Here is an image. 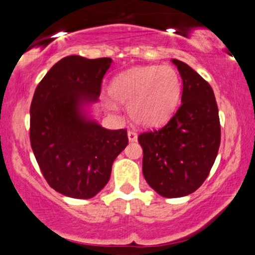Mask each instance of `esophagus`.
<instances>
[{
	"mask_svg": "<svg viewBox=\"0 0 255 255\" xmlns=\"http://www.w3.org/2000/svg\"><path fill=\"white\" fill-rule=\"evenodd\" d=\"M127 135H128V140H129L130 142H134V141H136V140H137V134L135 133V131L128 130Z\"/></svg>",
	"mask_w": 255,
	"mask_h": 255,
	"instance_id": "obj_1",
	"label": "esophagus"
}]
</instances>
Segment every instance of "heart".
Listing matches in <instances>:
<instances>
[{"mask_svg": "<svg viewBox=\"0 0 255 255\" xmlns=\"http://www.w3.org/2000/svg\"><path fill=\"white\" fill-rule=\"evenodd\" d=\"M181 93V79L170 66L135 67L120 74L110 85L111 97L128 105L130 119L145 128L168 122L177 109ZM108 105L116 109L114 102Z\"/></svg>", "mask_w": 255, "mask_h": 255, "instance_id": "b5f03b06", "label": "heart"}]
</instances>
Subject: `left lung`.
<instances>
[{
    "label": "left lung",
    "mask_w": 255,
    "mask_h": 255,
    "mask_svg": "<svg viewBox=\"0 0 255 255\" xmlns=\"http://www.w3.org/2000/svg\"><path fill=\"white\" fill-rule=\"evenodd\" d=\"M182 78L181 105L160 129L140 134L142 174L164 198L192 194L209 176L221 144L215 93L194 69L171 60Z\"/></svg>",
    "instance_id": "8db88e82"
}]
</instances>
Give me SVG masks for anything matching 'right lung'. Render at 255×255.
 Masks as SVG:
<instances>
[{
	"mask_svg": "<svg viewBox=\"0 0 255 255\" xmlns=\"http://www.w3.org/2000/svg\"><path fill=\"white\" fill-rule=\"evenodd\" d=\"M113 60L72 55L60 60L38 84L30 109V140L51 188L90 199L104 188L116 157L128 144L126 129L102 127L90 115Z\"/></svg>",
	"mask_w": 255,
	"mask_h": 255,
	"instance_id": "obj_1",
	"label": "right lung"
}]
</instances>
